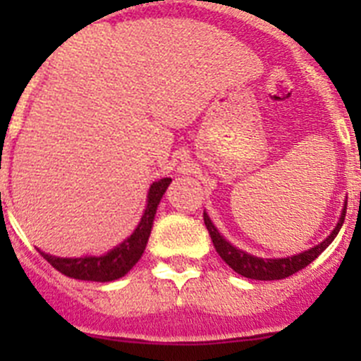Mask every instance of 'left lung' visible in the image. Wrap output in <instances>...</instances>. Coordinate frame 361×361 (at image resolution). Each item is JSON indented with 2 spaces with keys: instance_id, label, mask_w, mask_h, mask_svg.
I'll list each match as a JSON object with an SVG mask.
<instances>
[{
  "instance_id": "left-lung-1",
  "label": "left lung",
  "mask_w": 361,
  "mask_h": 361,
  "mask_svg": "<svg viewBox=\"0 0 361 361\" xmlns=\"http://www.w3.org/2000/svg\"><path fill=\"white\" fill-rule=\"evenodd\" d=\"M345 212L347 202L343 204L340 220H338L334 229L325 240H322L320 244L311 247V250L302 251V253L286 258H260L247 253V251L238 250V247H235L231 242H228L222 235H220L219 229L215 228V224H213L212 219H209V215L206 212H204V224L208 228L209 237H212V242L213 245H215L216 253L220 255V258H222L235 273L251 280H282L295 275L296 271L304 269L305 266H309V264H311L314 258H318V255L336 238L338 231H340L343 220H345Z\"/></svg>"
}]
</instances>
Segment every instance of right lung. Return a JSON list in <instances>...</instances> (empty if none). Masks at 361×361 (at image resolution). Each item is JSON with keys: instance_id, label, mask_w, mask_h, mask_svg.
I'll return each instance as SVG.
<instances>
[{"instance_id": "1", "label": "right lung", "mask_w": 361, "mask_h": 361, "mask_svg": "<svg viewBox=\"0 0 361 361\" xmlns=\"http://www.w3.org/2000/svg\"><path fill=\"white\" fill-rule=\"evenodd\" d=\"M170 183L171 178L164 177L155 180L149 186L146 209L141 216V222L137 224V228L133 229L128 238H124L119 245H116L108 253L99 255V257L86 255V257L79 258H63L43 253L41 250L37 251L50 266H54L59 273L70 276V279L88 280V282H111V280L121 279L139 262V258L145 253L149 233H152L153 219H155V213H157V206L168 186H170Z\"/></svg>"}]
</instances>
